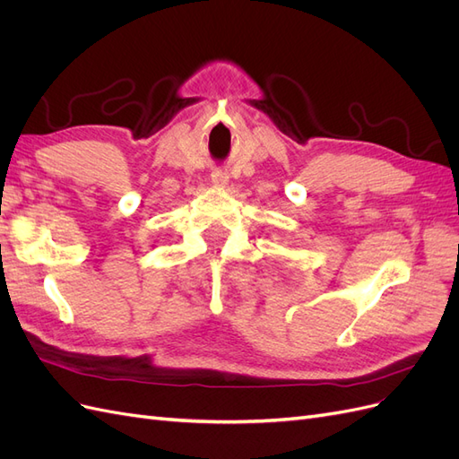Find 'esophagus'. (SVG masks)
I'll list each match as a JSON object with an SVG mask.
<instances>
[{
    "label": "esophagus",
    "mask_w": 459,
    "mask_h": 459,
    "mask_svg": "<svg viewBox=\"0 0 459 459\" xmlns=\"http://www.w3.org/2000/svg\"><path fill=\"white\" fill-rule=\"evenodd\" d=\"M211 178H212V184H214L216 187H221V189H224V187L228 186V182H230V176H228V172L220 170V169L212 170Z\"/></svg>",
    "instance_id": "1"
}]
</instances>
